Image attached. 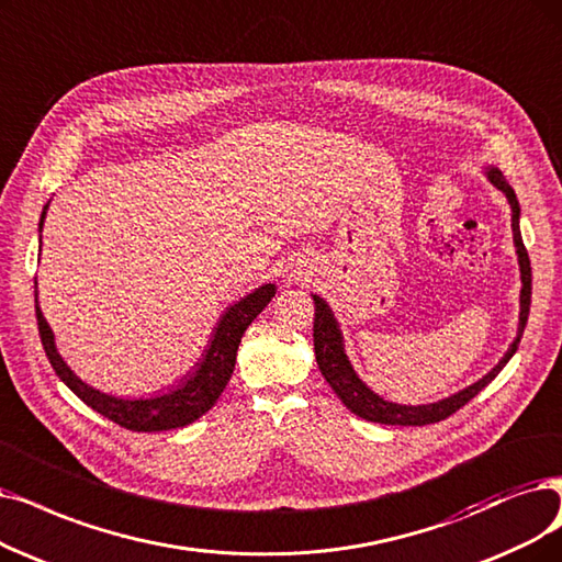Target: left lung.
Returning a JSON list of instances; mask_svg holds the SVG:
<instances>
[{
    "instance_id": "8db88e82",
    "label": "left lung",
    "mask_w": 562,
    "mask_h": 562,
    "mask_svg": "<svg viewBox=\"0 0 562 562\" xmlns=\"http://www.w3.org/2000/svg\"><path fill=\"white\" fill-rule=\"evenodd\" d=\"M488 182L501 189L512 207V231H514V246L516 254H519V267H521V313H519V331H516V339L512 341L509 350L501 362L493 367L482 380L473 383L470 387L457 392L450 398H442L438 403H426V406H401V403H392L380 398L375 392H371L362 380L357 378L352 371L348 355L344 350V336L339 329V323H336L331 308L321 300L318 295H313V304H316V318H313V348H316V362L321 373L334 390V394L344 401V406L355 413L357 417H362L367 422H378V424H392V426H424V424H436L440 419H447L454 415L459 408H463L470 398H475L493 378H496L503 367L509 362V357L519 348V341L524 336L526 323H528V313H530V293H532V272H530V258L521 239L519 231V200H516L514 189L505 182V177L498 168H486Z\"/></svg>"
}]
</instances>
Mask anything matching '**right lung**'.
<instances>
[{"mask_svg": "<svg viewBox=\"0 0 562 562\" xmlns=\"http://www.w3.org/2000/svg\"><path fill=\"white\" fill-rule=\"evenodd\" d=\"M46 210L48 205L43 207L38 226H43ZM274 293H277V285L265 283L258 290H254L251 295H246L244 300L233 304L221 316L203 359L198 362L195 371L189 373V378H184V383H179L177 390H170L168 394L154 396V398H136V401L117 398L89 387L69 367H66V362L55 348V336L46 318H43L38 302H36V323H38L43 350H46L55 373L61 378V383H66V387L87 403L89 408L101 413L110 422L124 426L128 431H170L195 422L198 417H203L214 406L216 398L221 396L223 390H226L228 380L233 375L241 334L256 321L258 313L272 302Z\"/></svg>", "mask_w": 562, "mask_h": 562, "instance_id": "right-lung-1", "label": "right lung"}]
</instances>
